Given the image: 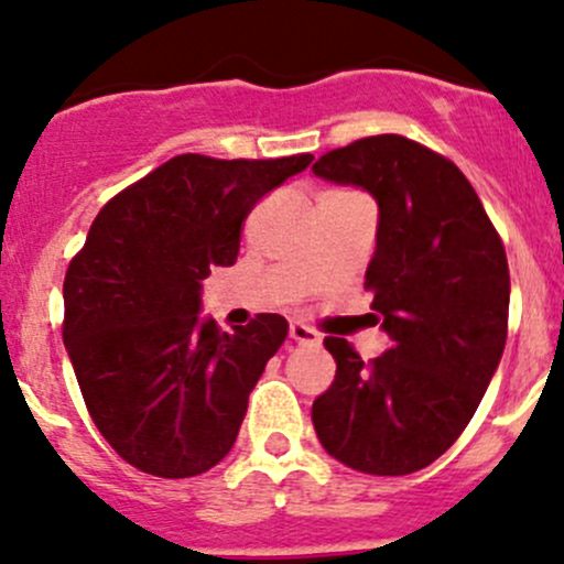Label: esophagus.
Returning <instances> with one entry per match:
<instances>
[{"label":"esophagus","instance_id":"34e87169","mask_svg":"<svg viewBox=\"0 0 564 564\" xmlns=\"http://www.w3.org/2000/svg\"><path fill=\"white\" fill-rule=\"evenodd\" d=\"M289 338L300 346H316L318 344V335L314 333V329L305 327V324H300V322H294L292 327H289Z\"/></svg>","mask_w":564,"mask_h":564}]
</instances>
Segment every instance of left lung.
<instances>
[{
  "instance_id": "8db88e82",
  "label": "left lung",
  "mask_w": 564,
  "mask_h": 564,
  "mask_svg": "<svg viewBox=\"0 0 564 564\" xmlns=\"http://www.w3.org/2000/svg\"><path fill=\"white\" fill-rule=\"evenodd\" d=\"M314 174L377 198L366 289L392 346L362 360L324 338L335 379L311 409L324 451L366 475L434 464L480 406L508 338L510 272L475 187L440 152L384 133L329 150Z\"/></svg>"
}]
</instances>
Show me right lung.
Wrapping results in <instances>:
<instances>
[{
  "label": "right lung",
  "mask_w": 564,
  "mask_h": 564,
  "mask_svg": "<svg viewBox=\"0 0 564 564\" xmlns=\"http://www.w3.org/2000/svg\"><path fill=\"white\" fill-rule=\"evenodd\" d=\"M314 155H176L119 191L65 272V338L84 403L117 456L155 477L226 458L289 324L198 322L202 281L240 253L248 213Z\"/></svg>",
  "instance_id": "right-lung-1"
}]
</instances>
